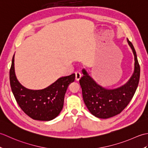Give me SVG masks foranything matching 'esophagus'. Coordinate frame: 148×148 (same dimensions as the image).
Here are the masks:
<instances>
[{
    "instance_id": "34e87169",
    "label": "esophagus",
    "mask_w": 148,
    "mask_h": 148,
    "mask_svg": "<svg viewBox=\"0 0 148 148\" xmlns=\"http://www.w3.org/2000/svg\"><path fill=\"white\" fill-rule=\"evenodd\" d=\"M75 74H76V81H79L80 79V78L81 77V74L79 72H76V73H75Z\"/></svg>"
}]
</instances>
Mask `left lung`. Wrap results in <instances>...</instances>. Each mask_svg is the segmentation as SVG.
<instances>
[{"label": "left lung", "mask_w": 148, "mask_h": 148, "mask_svg": "<svg viewBox=\"0 0 148 148\" xmlns=\"http://www.w3.org/2000/svg\"><path fill=\"white\" fill-rule=\"evenodd\" d=\"M134 56L133 74L123 85L114 89H108L97 83L83 69V77L79 80L83 98L88 109L95 117L107 119L119 114L129 103L139 84L140 66L136 50L127 39Z\"/></svg>", "instance_id": "1"}]
</instances>
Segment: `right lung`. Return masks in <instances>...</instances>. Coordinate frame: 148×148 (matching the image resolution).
<instances>
[{
  "label": "right lung",
  "instance_id": "1",
  "mask_svg": "<svg viewBox=\"0 0 148 148\" xmlns=\"http://www.w3.org/2000/svg\"><path fill=\"white\" fill-rule=\"evenodd\" d=\"M12 93L20 108L36 120L50 121L59 115L64 106V97L75 74L60 77L51 85L42 90H30L17 79L14 71V55L9 71Z\"/></svg>",
  "mask_w": 148,
  "mask_h": 148
}]
</instances>
